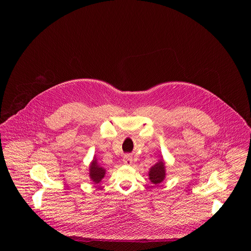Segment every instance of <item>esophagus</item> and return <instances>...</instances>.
I'll use <instances>...</instances> for the list:
<instances>
[{
  "mask_svg": "<svg viewBox=\"0 0 251 251\" xmlns=\"http://www.w3.org/2000/svg\"><path fill=\"white\" fill-rule=\"evenodd\" d=\"M123 162L125 165H131L133 160H132V157L130 155H125L124 158H123Z\"/></svg>",
  "mask_w": 251,
  "mask_h": 251,
  "instance_id": "esophagus-1",
  "label": "esophagus"
}]
</instances>
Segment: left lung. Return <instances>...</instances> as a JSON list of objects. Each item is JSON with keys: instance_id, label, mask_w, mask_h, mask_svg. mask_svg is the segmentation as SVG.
<instances>
[{"instance_id": "1", "label": "left lung", "mask_w": 251, "mask_h": 251, "mask_svg": "<svg viewBox=\"0 0 251 251\" xmlns=\"http://www.w3.org/2000/svg\"><path fill=\"white\" fill-rule=\"evenodd\" d=\"M165 176H166L165 164H164L163 161H160L159 163H157L155 166H153L150 169L149 177H150L151 182L155 185L160 184L161 182H163L164 178H165Z\"/></svg>"}]
</instances>
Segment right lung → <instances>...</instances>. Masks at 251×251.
Returning <instances> with one entry per match:
<instances>
[{
  "instance_id": "obj_1",
  "label": "right lung",
  "mask_w": 251,
  "mask_h": 251,
  "mask_svg": "<svg viewBox=\"0 0 251 251\" xmlns=\"http://www.w3.org/2000/svg\"><path fill=\"white\" fill-rule=\"evenodd\" d=\"M89 170H90V171H89V174H90L89 176H90V177H91V180H92L94 183L98 184V183L102 180L104 175H105V170L97 164L96 160H94V161L91 163V165H90V167H89Z\"/></svg>"
}]
</instances>
